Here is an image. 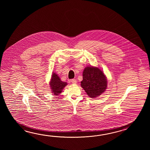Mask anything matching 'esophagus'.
<instances>
[{"instance_id":"1","label":"esophagus","mask_w":150,"mask_h":150,"mask_svg":"<svg viewBox=\"0 0 150 150\" xmlns=\"http://www.w3.org/2000/svg\"><path fill=\"white\" fill-rule=\"evenodd\" d=\"M71 83H76V79H71Z\"/></svg>"}]
</instances>
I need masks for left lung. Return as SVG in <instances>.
<instances>
[{"label": "left lung", "instance_id": "left-lung-1", "mask_svg": "<svg viewBox=\"0 0 150 150\" xmlns=\"http://www.w3.org/2000/svg\"><path fill=\"white\" fill-rule=\"evenodd\" d=\"M83 78L81 86L92 98L100 96L107 89V80L98 67H85L83 71Z\"/></svg>", "mask_w": 150, "mask_h": 150}]
</instances>
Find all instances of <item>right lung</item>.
Masks as SVG:
<instances>
[{"label": "right lung", "instance_id": "right-lung-1", "mask_svg": "<svg viewBox=\"0 0 150 150\" xmlns=\"http://www.w3.org/2000/svg\"><path fill=\"white\" fill-rule=\"evenodd\" d=\"M66 85H67V83L61 81L59 77L58 76L57 74L52 73L50 83V86L51 87L52 90L51 91L54 94V95L58 96L61 93L62 90Z\"/></svg>", "mask_w": 150, "mask_h": 150}]
</instances>
